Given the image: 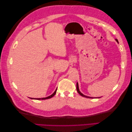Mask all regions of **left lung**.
<instances>
[{
  "instance_id": "1",
  "label": "left lung",
  "mask_w": 132,
  "mask_h": 132,
  "mask_svg": "<svg viewBox=\"0 0 132 132\" xmlns=\"http://www.w3.org/2000/svg\"><path fill=\"white\" fill-rule=\"evenodd\" d=\"M116 41L118 43V40L117 39H116ZM77 91H78V93L81 96H83V97H86V98H95V97H89V96H86V95H84V94H82L80 91V90H79V85H78V83L77 82ZM96 98V97H95ZM98 98H100V97H98Z\"/></svg>"
}]
</instances>
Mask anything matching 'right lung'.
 I'll use <instances>...</instances> for the list:
<instances>
[{
  "instance_id": "obj_1",
  "label": "right lung",
  "mask_w": 132,
  "mask_h": 132,
  "mask_svg": "<svg viewBox=\"0 0 132 132\" xmlns=\"http://www.w3.org/2000/svg\"><path fill=\"white\" fill-rule=\"evenodd\" d=\"M57 89H56V90H55V91L54 92V93L52 94L51 95H50V96H48V97H43V98H31V99H35V100H46V99H48V98H52V97L53 96H54L55 95V93H56V92H57Z\"/></svg>"
}]
</instances>
